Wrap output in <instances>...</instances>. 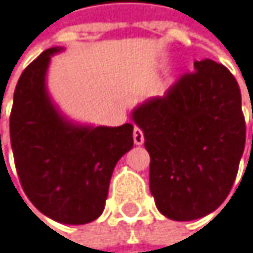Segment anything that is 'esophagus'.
<instances>
[{"label":"esophagus","mask_w":253,"mask_h":253,"mask_svg":"<svg viewBox=\"0 0 253 253\" xmlns=\"http://www.w3.org/2000/svg\"><path fill=\"white\" fill-rule=\"evenodd\" d=\"M133 142L136 145L144 144V133H142V130L139 127H136V126H135V129H133Z\"/></svg>","instance_id":"esophagus-1"}]
</instances>
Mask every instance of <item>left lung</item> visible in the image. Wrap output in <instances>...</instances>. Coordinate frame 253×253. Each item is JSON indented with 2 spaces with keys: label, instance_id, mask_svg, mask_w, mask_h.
I'll return each instance as SVG.
<instances>
[{
  "label": "left lung",
  "instance_id": "8db88e82",
  "mask_svg": "<svg viewBox=\"0 0 253 253\" xmlns=\"http://www.w3.org/2000/svg\"><path fill=\"white\" fill-rule=\"evenodd\" d=\"M193 67L132 112L151 159V195L172 220L200 219L226 200L246 142L236 78L213 60Z\"/></svg>",
  "mask_w": 253,
  "mask_h": 253
}]
</instances>
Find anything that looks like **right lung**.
Returning a JSON list of instances; mask_svg holds the SVG:
<instances>
[{"mask_svg":"<svg viewBox=\"0 0 253 253\" xmlns=\"http://www.w3.org/2000/svg\"><path fill=\"white\" fill-rule=\"evenodd\" d=\"M50 47L22 72L10 114V141L22 189L44 216L67 225L96 220L117 162L133 147V124L118 127L69 121L46 89Z\"/></svg>","mask_w":253,"mask_h":253,"instance_id":"1","label":"right lung"}]
</instances>
